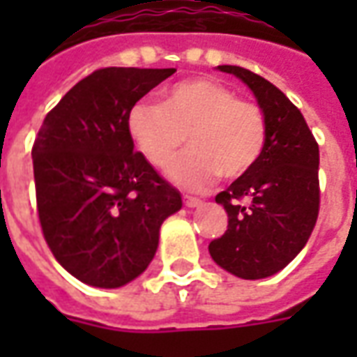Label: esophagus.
<instances>
[{
    "label": "esophagus",
    "mask_w": 357,
    "mask_h": 357,
    "mask_svg": "<svg viewBox=\"0 0 357 357\" xmlns=\"http://www.w3.org/2000/svg\"><path fill=\"white\" fill-rule=\"evenodd\" d=\"M183 204H185L187 208H195V206L202 204V201L197 199V197H191V195H183Z\"/></svg>",
    "instance_id": "1"
}]
</instances>
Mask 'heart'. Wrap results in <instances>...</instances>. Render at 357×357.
<instances>
[{
    "instance_id": "b5f03b06",
    "label": "heart",
    "mask_w": 357,
    "mask_h": 357,
    "mask_svg": "<svg viewBox=\"0 0 357 357\" xmlns=\"http://www.w3.org/2000/svg\"><path fill=\"white\" fill-rule=\"evenodd\" d=\"M128 132L155 168H168L189 139L191 151L170 168L176 185L201 191L220 176L237 179L255 168L268 143L262 107L212 78H187L162 91V102L139 101Z\"/></svg>"
}]
</instances>
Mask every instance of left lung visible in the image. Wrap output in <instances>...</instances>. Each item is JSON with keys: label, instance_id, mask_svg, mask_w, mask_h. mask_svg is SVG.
Wrapping results in <instances>:
<instances>
[{"label": "left lung", "instance_id": "obj_1", "mask_svg": "<svg viewBox=\"0 0 357 357\" xmlns=\"http://www.w3.org/2000/svg\"><path fill=\"white\" fill-rule=\"evenodd\" d=\"M252 89L268 120V143L252 170L216 195L227 229L208 245L218 266L241 279L281 271L306 247L319 214V145L289 97L243 66L222 65Z\"/></svg>", "mask_w": 357, "mask_h": 357}]
</instances>
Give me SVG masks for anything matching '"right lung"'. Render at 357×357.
Returning <instances> with one entry per match:
<instances>
[{
    "instance_id": "add662e5",
    "label": "right lung",
    "mask_w": 357,
    "mask_h": 357,
    "mask_svg": "<svg viewBox=\"0 0 357 357\" xmlns=\"http://www.w3.org/2000/svg\"><path fill=\"white\" fill-rule=\"evenodd\" d=\"M176 68H99L47 112L32 147L43 239L82 283L116 289L141 275L178 189L133 151L128 112Z\"/></svg>"
}]
</instances>
